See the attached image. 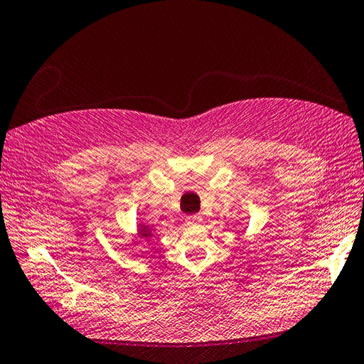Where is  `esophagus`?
Masks as SVG:
<instances>
[{
    "label": "esophagus",
    "mask_w": 364,
    "mask_h": 364,
    "mask_svg": "<svg viewBox=\"0 0 364 364\" xmlns=\"http://www.w3.org/2000/svg\"><path fill=\"white\" fill-rule=\"evenodd\" d=\"M186 223L191 225V226H197L201 223V217L197 215V214H192V215H188L186 217Z\"/></svg>",
    "instance_id": "34e87169"
}]
</instances>
